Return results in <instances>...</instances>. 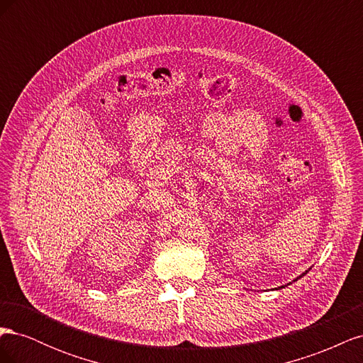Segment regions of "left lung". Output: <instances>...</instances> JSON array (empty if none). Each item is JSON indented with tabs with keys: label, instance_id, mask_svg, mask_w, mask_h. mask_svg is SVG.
<instances>
[{
	"label": "left lung",
	"instance_id": "left-lung-1",
	"mask_svg": "<svg viewBox=\"0 0 363 363\" xmlns=\"http://www.w3.org/2000/svg\"><path fill=\"white\" fill-rule=\"evenodd\" d=\"M309 269H311V268H309ZM309 269H307V271H304V272L301 274V276H300V277H296V279H295L294 281H296V280H298V279H301L303 276H306V274H307V272H309ZM288 284H291V283H288ZM288 284H286V286H288ZM280 288H284V286H280Z\"/></svg>",
	"mask_w": 363,
	"mask_h": 363
}]
</instances>
